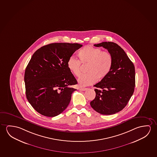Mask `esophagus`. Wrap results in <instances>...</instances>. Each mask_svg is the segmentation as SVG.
Instances as JSON below:
<instances>
[{
  "instance_id": "1",
  "label": "esophagus",
  "mask_w": 157,
  "mask_h": 157,
  "mask_svg": "<svg viewBox=\"0 0 157 157\" xmlns=\"http://www.w3.org/2000/svg\"><path fill=\"white\" fill-rule=\"evenodd\" d=\"M87 88H86V87H82V88H80L79 90L80 91H85L86 90H87Z\"/></svg>"
}]
</instances>
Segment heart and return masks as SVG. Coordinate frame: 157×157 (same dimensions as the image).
<instances>
[{
	"label": "heart",
	"mask_w": 157,
	"mask_h": 157,
	"mask_svg": "<svg viewBox=\"0 0 157 157\" xmlns=\"http://www.w3.org/2000/svg\"><path fill=\"white\" fill-rule=\"evenodd\" d=\"M79 60L71 56L67 61L68 68L76 77L82 74L81 63L88 65L87 74L82 75L78 79L80 85L84 86L92 84L97 80L103 79L111 71L113 58L108 51H101L91 46H85L78 53Z\"/></svg>",
	"instance_id": "1"
}]
</instances>
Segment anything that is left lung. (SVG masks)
Segmentation results:
<instances>
[{
	"label": "left lung",
	"mask_w": 157,
	"mask_h": 157,
	"mask_svg": "<svg viewBox=\"0 0 157 157\" xmlns=\"http://www.w3.org/2000/svg\"><path fill=\"white\" fill-rule=\"evenodd\" d=\"M111 53L113 64L106 77L94 85L96 97L90 102L95 111L102 115H112L121 111L133 95L135 85V67L125 52L117 44L103 42L95 44Z\"/></svg>",
	"instance_id": "8db88e82"
}]
</instances>
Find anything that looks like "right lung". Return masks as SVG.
<instances>
[{"mask_svg": "<svg viewBox=\"0 0 157 157\" xmlns=\"http://www.w3.org/2000/svg\"><path fill=\"white\" fill-rule=\"evenodd\" d=\"M82 44L54 43L43 46L32 56L27 65L24 82L27 99L44 116L54 117L65 110L77 81L67 61Z\"/></svg>", "mask_w": 157, "mask_h": 157, "instance_id": "1", "label": "right lung"}]
</instances>
